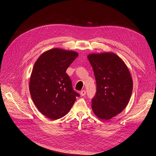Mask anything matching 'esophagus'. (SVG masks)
<instances>
[{
	"mask_svg": "<svg viewBox=\"0 0 156 156\" xmlns=\"http://www.w3.org/2000/svg\"><path fill=\"white\" fill-rule=\"evenodd\" d=\"M80 94H81V96H85V94H86V91L84 90H81V93H80Z\"/></svg>",
	"mask_w": 156,
	"mask_h": 156,
	"instance_id": "esophagus-1",
	"label": "esophagus"
}]
</instances>
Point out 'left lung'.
<instances>
[{"label":"left lung","instance_id":"left-lung-1","mask_svg":"<svg viewBox=\"0 0 156 156\" xmlns=\"http://www.w3.org/2000/svg\"><path fill=\"white\" fill-rule=\"evenodd\" d=\"M88 59L97 86L92 111L99 119L109 120L128 104L133 90L131 73L124 61L113 53H92Z\"/></svg>","mask_w":156,"mask_h":156}]
</instances>
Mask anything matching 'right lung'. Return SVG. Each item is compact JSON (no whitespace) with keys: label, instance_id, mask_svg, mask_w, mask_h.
Returning <instances> with one entry per match:
<instances>
[{"label":"right lung","instance_id":"right-lung-1","mask_svg":"<svg viewBox=\"0 0 156 156\" xmlns=\"http://www.w3.org/2000/svg\"><path fill=\"white\" fill-rule=\"evenodd\" d=\"M77 56L73 51L51 49L42 53L33 67L29 82L31 98L39 111L51 120L66 115L79 96L66 73Z\"/></svg>","mask_w":156,"mask_h":156}]
</instances>
